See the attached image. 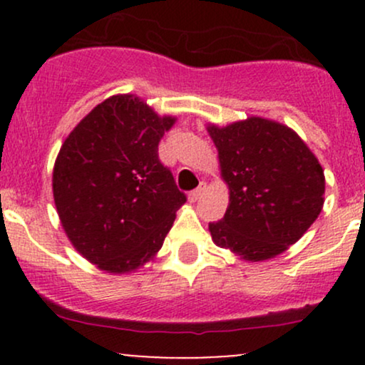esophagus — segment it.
Listing matches in <instances>:
<instances>
[{
    "mask_svg": "<svg viewBox=\"0 0 365 365\" xmlns=\"http://www.w3.org/2000/svg\"><path fill=\"white\" fill-rule=\"evenodd\" d=\"M204 190H206V183H200L199 187L197 188H194V190L190 192V194H188V197H190V200H197V199H200V197H202V194H204Z\"/></svg>",
    "mask_w": 365,
    "mask_h": 365,
    "instance_id": "1",
    "label": "esophagus"
}]
</instances>
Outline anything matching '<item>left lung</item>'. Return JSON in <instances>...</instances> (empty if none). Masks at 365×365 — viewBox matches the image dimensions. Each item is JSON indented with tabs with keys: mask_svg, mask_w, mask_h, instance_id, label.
Returning a JSON list of instances; mask_svg holds the SVG:
<instances>
[{
	"mask_svg": "<svg viewBox=\"0 0 365 365\" xmlns=\"http://www.w3.org/2000/svg\"><path fill=\"white\" fill-rule=\"evenodd\" d=\"M217 148L230 206L209 223L212 240L245 261L282 254L324 204V171L304 140L276 121L252 118L207 128Z\"/></svg>",
	"mask_w": 365,
	"mask_h": 365,
	"instance_id": "obj_1",
	"label": "left lung"
}]
</instances>
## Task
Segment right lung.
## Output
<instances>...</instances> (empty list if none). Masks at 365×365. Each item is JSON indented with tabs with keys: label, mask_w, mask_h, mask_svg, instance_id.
<instances>
[{
	"label": "right lung",
	"mask_w": 365,
	"mask_h": 365,
	"mask_svg": "<svg viewBox=\"0 0 365 365\" xmlns=\"http://www.w3.org/2000/svg\"><path fill=\"white\" fill-rule=\"evenodd\" d=\"M173 123L139 98L113 96L63 142L53 170L58 216L75 249L108 273L153 257L187 200L158 154Z\"/></svg>",
	"instance_id": "add662e5"
}]
</instances>
